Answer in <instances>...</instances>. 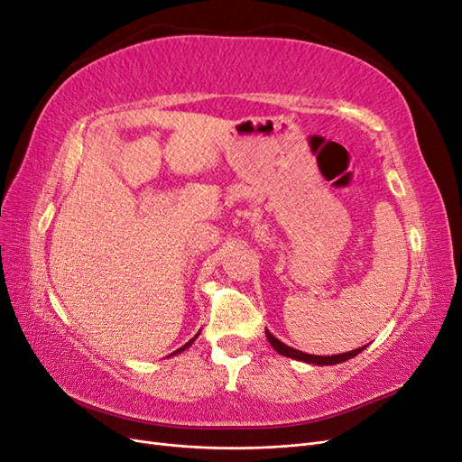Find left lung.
Returning a JSON list of instances; mask_svg holds the SVG:
<instances>
[{
	"label": "left lung",
	"mask_w": 462,
	"mask_h": 462,
	"mask_svg": "<svg viewBox=\"0 0 462 462\" xmlns=\"http://www.w3.org/2000/svg\"><path fill=\"white\" fill-rule=\"evenodd\" d=\"M265 337H268V341H270V345L275 348V351L279 353V355H283V356H289V358H295V360H302V362H310V365H319V366H333V365H339V362H345V360H348V358H353V356H356L360 351H365V346H360V348H355V351H351V353H345V355H333V356H316V355H309V353H300V351H297V348H291V346H287L285 343H282L279 341L277 337H273V335L265 329Z\"/></svg>",
	"instance_id": "obj_1"
}]
</instances>
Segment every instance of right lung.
Here are the masks:
<instances>
[{
	"instance_id": "add662e5",
	"label": "right lung",
	"mask_w": 462,
	"mask_h": 462,
	"mask_svg": "<svg viewBox=\"0 0 462 462\" xmlns=\"http://www.w3.org/2000/svg\"><path fill=\"white\" fill-rule=\"evenodd\" d=\"M192 341H194V339H190V341H189V343H185V345H183V346H180V348H179V351H185V348H187V346H189V345H190V343H192ZM179 351H177V353H179Z\"/></svg>"
}]
</instances>
